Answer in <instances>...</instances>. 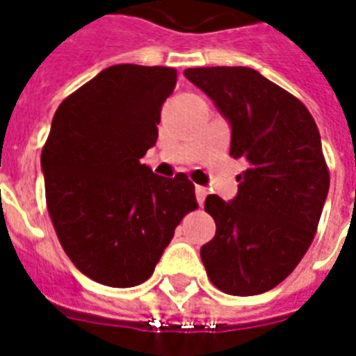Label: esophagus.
I'll list each match as a JSON object with an SVG mask.
<instances>
[{
    "mask_svg": "<svg viewBox=\"0 0 356 356\" xmlns=\"http://www.w3.org/2000/svg\"><path fill=\"white\" fill-rule=\"evenodd\" d=\"M205 198H207V188H204V186H196V200H198V204L204 205Z\"/></svg>",
    "mask_w": 356,
    "mask_h": 356,
    "instance_id": "esophagus-1",
    "label": "esophagus"
}]
</instances>
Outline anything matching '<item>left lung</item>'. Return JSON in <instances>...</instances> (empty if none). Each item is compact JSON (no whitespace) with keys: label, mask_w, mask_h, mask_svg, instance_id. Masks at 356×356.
<instances>
[{"label":"left lung","mask_w":356,"mask_h":356,"mask_svg":"<svg viewBox=\"0 0 356 356\" xmlns=\"http://www.w3.org/2000/svg\"><path fill=\"white\" fill-rule=\"evenodd\" d=\"M185 75L230 120V156L245 160L238 196L205 200L217 225L200 249L207 277L232 296L272 291L309 249L330 186L317 124L298 97L251 67Z\"/></svg>","instance_id":"obj_1"}]
</instances>
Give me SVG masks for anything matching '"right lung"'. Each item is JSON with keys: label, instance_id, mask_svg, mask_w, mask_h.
Listing matches in <instances>:
<instances>
[{"label": "right lung", "instance_id": "obj_1", "mask_svg": "<svg viewBox=\"0 0 356 356\" xmlns=\"http://www.w3.org/2000/svg\"><path fill=\"white\" fill-rule=\"evenodd\" d=\"M175 84L173 67L111 65L54 113L41 151L47 209L65 254L96 283L147 281L198 207L186 173L160 177L141 164Z\"/></svg>", "mask_w": 356, "mask_h": 356}]
</instances>
